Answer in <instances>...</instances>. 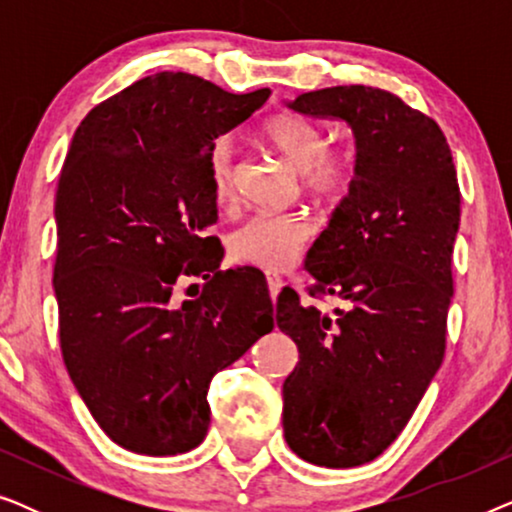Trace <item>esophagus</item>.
<instances>
[{
  "label": "esophagus",
  "instance_id": "34e87169",
  "mask_svg": "<svg viewBox=\"0 0 512 512\" xmlns=\"http://www.w3.org/2000/svg\"><path fill=\"white\" fill-rule=\"evenodd\" d=\"M265 279H268V289H270V298H272V300H277V296H279V291H282V286H284V282H282V277H279V275H275V272H265Z\"/></svg>",
  "mask_w": 512,
  "mask_h": 512
}]
</instances>
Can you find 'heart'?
Instances as JSON below:
<instances>
[{
	"label": "heart",
	"instance_id": "1",
	"mask_svg": "<svg viewBox=\"0 0 512 512\" xmlns=\"http://www.w3.org/2000/svg\"><path fill=\"white\" fill-rule=\"evenodd\" d=\"M263 142L272 146L293 170L303 174V188L314 198H338L359 174L352 146L328 144L321 125L298 114H277L261 125ZM209 191L216 205H228L235 193V156L228 137H219L207 153ZM314 235V223L300 212H258L228 237L233 261L263 270H286L303 256Z\"/></svg>",
	"mask_w": 512,
	"mask_h": 512
}]
</instances>
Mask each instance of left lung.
<instances>
[{"label": "left lung", "mask_w": 512, "mask_h": 512, "mask_svg": "<svg viewBox=\"0 0 512 512\" xmlns=\"http://www.w3.org/2000/svg\"><path fill=\"white\" fill-rule=\"evenodd\" d=\"M291 109L354 130L359 174L314 242V300L277 298V326L298 345L284 382V438L326 468L373 461L398 438L440 368L454 293L461 193L438 123L370 86L298 95Z\"/></svg>", "instance_id": "left-lung-1"}]
</instances>
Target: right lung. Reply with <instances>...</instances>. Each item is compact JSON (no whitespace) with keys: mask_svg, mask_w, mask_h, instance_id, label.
<instances>
[{"mask_svg":"<svg viewBox=\"0 0 512 512\" xmlns=\"http://www.w3.org/2000/svg\"><path fill=\"white\" fill-rule=\"evenodd\" d=\"M268 95L160 72L107 97L74 132L55 193L60 349L90 415L130 452L198 447L212 377L272 331L265 277L219 270L223 247L207 233L219 219L207 153ZM186 276L206 284L181 301Z\"/></svg>","mask_w":512,"mask_h":512,"instance_id":"obj_1","label":"right lung"}]
</instances>
